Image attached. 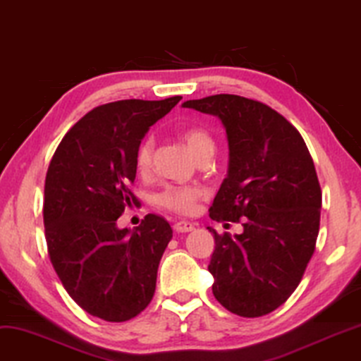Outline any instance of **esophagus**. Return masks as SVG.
<instances>
[{
	"label": "esophagus",
	"mask_w": 361,
	"mask_h": 361,
	"mask_svg": "<svg viewBox=\"0 0 361 361\" xmlns=\"http://www.w3.org/2000/svg\"><path fill=\"white\" fill-rule=\"evenodd\" d=\"M173 228H175V231H178V233H188V231H193L195 230V225L191 221H176L175 225H173Z\"/></svg>",
	"instance_id": "1"
}]
</instances>
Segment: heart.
Masks as SVG:
<instances>
[{"mask_svg": "<svg viewBox=\"0 0 361 361\" xmlns=\"http://www.w3.org/2000/svg\"><path fill=\"white\" fill-rule=\"evenodd\" d=\"M181 138H183L185 143L188 145V148L193 152V154L200 159V161L212 158L214 149H216V141H214L213 135L209 133L207 128H186L183 133H181ZM153 148V140L145 138L140 143L138 149H136L135 165L136 171H138L140 175H148L149 170H152ZM200 196H202V190L195 188V186L168 185L154 196V203H157L159 208L168 209V212L178 214H188L193 212Z\"/></svg>", "mask_w": 361, "mask_h": 361, "instance_id": "b5f03b06", "label": "heart"}]
</instances>
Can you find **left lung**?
Listing matches in <instances>:
<instances>
[{
	"label": "left lung",
	"instance_id": "8db88e82",
	"mask_svg": "<svg viewBox=\"0 0 361 361\" xmlns=\"http://www.w3.org/2000/svg\"><path fill=\"white\" fill-rule=\"evenodd\" d=\"M183 106L225 126L230 163L209 218L243 225L233 238L208 228L213 295L228 312L263 317L290 298L314 253L322 188L312 154L298 130L257 99L213 94Z\"/></svg>",
	"mask_w": 361,
	"mask_h": 361
}]
</instances>
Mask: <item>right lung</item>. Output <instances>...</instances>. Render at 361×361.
<instances>
[{"label": "right lung", "instance_id": "obj_1", "mask_svg": "<svg viewBox=\"0 0 361 361\" xmlns=\"http://www.w3.org/2000/svg\"><path fill=\"white\" fill-rule=\"evenodd\" d=\"M180 99L97 106L63 136L49 161L43 203L49 259L68 295L102 320H131L154 295L170 223L149 213L130 231L116 220L138 204L131 185L141 140Z\"/></svg>", "mask_w": 361, "mask_h": 361}]
</instances>
